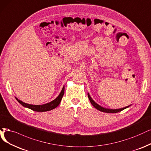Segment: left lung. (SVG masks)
<instances>
[{
  "instance_id": "8db88e82",
  "label": "left lung",
  "mask_w": 151,
  "mask_h": 151,
  "mask_svg": "<svg viewBox=\"0 0 151 151\" xmlns=\"http://www.w3.org/2000/svg\"><path fill=\"white\" fill-rule=\"evenodd\" d=\"M88 97L89 99V100L90 101V103L92 104V105L96 108V109L99 110V111H102V112H105V113H118L119 111H121L124 109H126V108H128L129 106H130L131 105H129V106H127L126 107H124V108H119V109H109V108H104L101 106L100 105H99V104H97L96 103V102L90 97V96L89 95V93H88Z\"/></svg>"
}]
</instances>
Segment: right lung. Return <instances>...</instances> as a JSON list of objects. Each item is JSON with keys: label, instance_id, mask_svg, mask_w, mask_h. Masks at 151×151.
Listing matches in <instances>:
<instances>
[{"label": "right lung", "instance_id": "right-lung-1", "mask_svg": "<svg viewBox=\"0 0 151 151\" xmlns=\"http://www.w3.org/2000/svg\"><path fill=\"white\" fill-rule=\"evenodd\" d=\"M64 94V86L63 87L61 93L58 96V97L55 99L54 100L49 102V103L43 104V105H31V104H28L25 103V102H23L22 101L18 99L15 97L16 100L19 102V103L23 106L24 107H26L29 108V109H31L35 111H38V112H43V111H50L51 110L55 109L59 104L61 103V101L62 100L63 96Z\"/></svg>", "mask_w": 151, "mask_h": 151}]
</instances>
